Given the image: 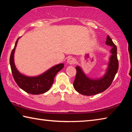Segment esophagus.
<instances>
[{"mask_svg": "<svg viewBox=\"0 0 132 132\" xmlns=\"http://www.w3.org/2000/svg\"><path fill=\"white\" fill-rule=\"evenodd\" d=\"M67 62L70 64H74L76 63V59L73 57H69L67 60Z\"/></svg>", "mask_w": 132, "mask_h": 132, "instance_id": "1", "label": "esophagus"}]
</instances>
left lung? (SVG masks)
Listing matches in <instances>:
<instances>
[{
	"instance_id": "8db88e82",
	"label": "left lung",
	"mask_w": 132,
	"mask_h": 132,
	"mask_svg": "<svg viewBox=\"0 0 132 132\" xmlns=\"http://www.w3.org/2000/svg\"><path fill=\"white\" fill-rule=\"evenodd\" d=\"M112 46L111 56L109 58L108 66L105 74L98 79H91L86 76L80 66H77L76 75L73 82V86L78 93L84 95H93L101 93L106 90L112 82L117 74L119 63L117 57V48L112 40L107 36L105 43Z\"/></svg>"
}]
</instances>
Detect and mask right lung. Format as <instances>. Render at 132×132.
Masks as SVG:
<instances>
[{
    "mask_svg": "<svg viewBox=\"0 0 132 132\" xmlns=\"http://www.w3.org/2000/svg\"><path fill=\"white\" fill-rule=\"evenodd\" d=\"M19 38L11 53L10 64L13 78L19 87L26 93L38 95L46 93L50 90L54 81L56 75L63 68L64 64L61 63L53 66L42 75L35 77H29L22 75L15 68L14 62V53Z\"/></svg>",
    "mask_w": 132,
    "mask_h": 132,
    "instance_id": "1",
    "label": "right lung"
}]
</instances>
